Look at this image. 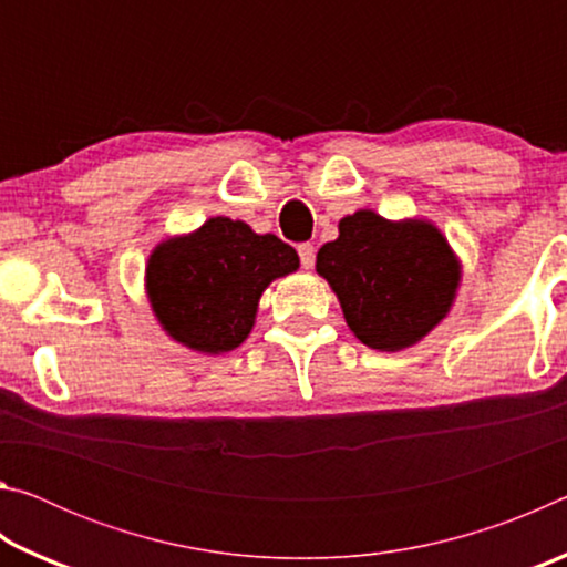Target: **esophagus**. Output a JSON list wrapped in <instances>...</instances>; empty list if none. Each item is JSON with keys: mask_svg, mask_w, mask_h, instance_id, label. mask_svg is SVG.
I'll list each match as a JSON object with an SVG mask.
<instances>
[{"mask_svg": "<svg viewBox=\"0 0 567 567\" xmlns=\"http://www.w3.org/2000/svg\"><path fill=\"white\" fill-rule=\"evenodd\" d=\"M315 252H318V249H315V245H310V243L297 245V255H300V262L305 270H310V267L315 265Z\"/></svg>", "mask_w": 567, "mask_h": 567, "instance_id": "1", "label": "esophagus"}]
</instances>
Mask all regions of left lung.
Returning <instances> with one entry per match:
<instances>
[{
  "label": "left lung",
  "mask_w": 567,
  "mask_h": 567,
  "mask_svg": "<svg viewBox=\"0 0 567 567\" xmlns=\"http://www.w3.org/2000/svg\"><path fill=\"white\" fill-rule=\"evenodd\" d=\"M318 272L358 340L382 352L425 338L447 315L460 282V265L437 227L390 223L370 209L340 219V237L320 247Z\"/></svg>",
  "instance_id": "left-lung-1"
}]
</instances>
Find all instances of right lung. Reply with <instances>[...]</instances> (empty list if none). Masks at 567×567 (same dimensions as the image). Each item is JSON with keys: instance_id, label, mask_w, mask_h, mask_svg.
I'll list each match as a JSON object with an SVG mask.
<instances>
[{"instance_id": "add662e5", "label": "right lung", "mask_w": 567, "mask_h": 567, "mask_svg": "<svg viewBox=\"0 0 567 567\" xmlns=\"http://www.w3.org/2000/svg\"><path fill=\"white\" fill-rule=\"evenodd\" d=\"M297 267L300 257L280 237L213 217L150 255L147 295L169 338L219 354L245 342L265 287Z\"/></svg>"}]
</instances>
